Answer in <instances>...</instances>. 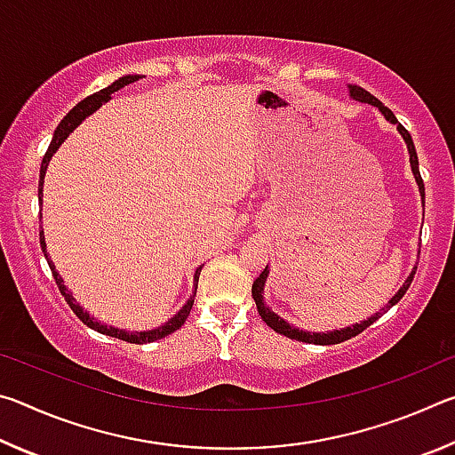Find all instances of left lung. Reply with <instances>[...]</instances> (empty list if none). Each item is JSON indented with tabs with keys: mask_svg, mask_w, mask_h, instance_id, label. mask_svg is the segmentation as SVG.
Instances as JSON below:
<instances>
[{
	"mask_svg": "<svg viewBox=\"0 0 455 455\" xmlns=\"http://www.w3.org/2000/svg\"><path fill=\"white\" fill-rule=\"evenodd\" d=\"M347 88H349V96H351L353 100H355V102H363V104H371V106H375L377 110H379V112L383 114V118H385V120H387V122H391V124H395V126H397V132L402 134V138H403L405 144H407V152H410V164H411L413 179H415V182H418V187H419L421 204L426 206V188H423V180H421V174H419V160H418V152H415V146H413V140H411L410 132H407V130H405L402 124H399L397 118L394 116V112H391L387 106H383V104L379 102V100H377L375 96L369 94L367 90L355 86V84H353V86L349 84ZM415 268H418V267H413V271L410 273V276H407L405 283L402 284V287H399V291L395 292V295L389 299L387 305H385L383 309H379V313L371 315V317L365 319V321L355 323V325H349V327H343V329H333V331H325V333H315V331L311 333V331H303V329L292 327V325H289L287 321L281 319L279 315H276L275 311H271V307H268V305L265 303V283H267L268 271H271V268H268V265L265 267V271L257 276V281L252 283V299H255V303H257V309H259V315H260V317H263V321L267 323V325L271 327L273 331H276V333H281V335L289 337V339H295V341H303V343L335 345V343L347 341V339L359 335L361 331L367 329L369 325H371V323H375L377 319H379L381 315L389 309V307H394L395 303H399V299H402V297L405 295V291L410 289V284H411V281H413V275H415Z\"/></svg>",
	"mask_w": 455,
	"mask_h": 455,
	"instance_id": "8db88e82",
	"label": "left lung"
}]
</instances>
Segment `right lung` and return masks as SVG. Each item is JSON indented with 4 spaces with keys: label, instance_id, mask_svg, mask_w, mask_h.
<instances>
[{
    "label": "right lung",
    "instance_id": "1",
    "mask_svg": "<svg viewBox=\"0 0 455 455\" xmlns=\"http://www.w3.org/2000/svg\"><path fill=\"white\" fill-rule=\"evenodd\" d=\"M140 78H144L142 74H128V76H122V78H118L116 82H112L110 86L96 92V94H92L88 98H84L80 104H76L70 112L66 114L64 120L60 122L56 132H53L52 136V142L48 146V152H45V156L42 160V168H40V184H37V198H40V206H42V196H44V179H45V171H48V164L53 154H56V150L60 148L61 144H64V140L68 136H70L76 128H78L84 120H86L90 114H94L100 106L106 104L108 100H112V94L114 92L122 90L124 86H128V84L132 82H138ZM40 220H42V212H40ZM40 244H42V252L45 260H48V265L52 268V275L53 279H56L58 283V289L61 295H64L66 303L72 307V311L78 315V319L84 323V325H88L90 329L98 331V333L102 335H108V337H116V339H122V341H128V343H152V341H158V339H163L166 335L174 333L176 329H180L184 325V321L188 319L190 315V309L192 305H195V297H196V287H198V276H200V271H203V265H200L196 271H195V281H192V287H195V291H192V295L187 303L182 305V309L172 315L171 319H168L166 323H163V325L156 327V329H150V331H136V333H132V331H126V329H118V327H112V325H106V323H100L98 319L92 317V315L88 311H84V307L76 301L72 291H68V287L64 284V279H61L60 273L56 271V265L52 263L50 259V252H48V244H45V236H44V228H40Z\"/></svg>",
    "mask_w": 455,
    "mask_h": 455
}]
</instances>
